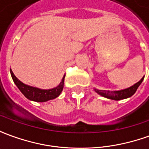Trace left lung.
Returning <instances> with one entry per match:
<instances>
[{
	"mask_svg": "<svg viewBox=\"0 0 149 149\" xmlns=\"http://www.w3.org/2000/svg\"><path fill=\"white\" fill-rule=\"evenodd\" d=\"M144 77L141 78V81H139L137 83H136L133 85H132L131 87L128 88H125L122 90H117V91H109V90H100L97 88H94L95 92L100 95L101 97H105L110 100H124V99H127L128 97H131L133 94L136 92L138 87L141 85L142 81L144 80Z\"/></svg>",
	"mask_w": 149,
	"mask_h": 149,
	"instance_id": "1",
	"label": "left lung"
}]
</instances>
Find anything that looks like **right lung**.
I'll use <instances>...</instances> for the list:
<instances>
[{
    "label": "right lung",
    "instance_id": "1",
    "mask_svg": "<svg viewBox=\"0 0 149 149\" xmlns=\"http://www.w3.org/2000/svg\"><path fill=\"white\" fill-rule=\"evenodd\" d=\"M10 73H11L13 81L17 85V87L19 88V90L21 91V93L27 99L33 100V101H36V102H46L48 100L55 99L61 93L63 88H64L65 75L62 78L61 83L56 87L50 88V89H42V88L33 87L30 85L24 84L20 80H18L14 73L13 72L12 69H10Z\"/></svg>",
    "mask_w": 149,
    "mask_h": 149
}]
</instances>
